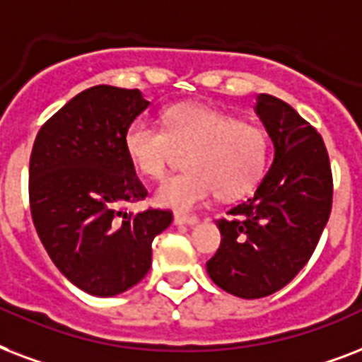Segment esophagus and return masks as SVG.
<instances>
[{"label":"esophagus","mask_w":362,"mask_h":362,"mask_svg":"<svg viewBox=\"0 0 362 362\" xmlns=\"http://www.w3.org/2000/svg\"><path fill=\"white\" fill-rule=\"evenodd\" d=\"M198 217L196 215H187V213H175L173 215V223L175 225H194Z\"/></svg>","instance_id":"obj_1"}]
</instances>
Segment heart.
<instances>
[{"instance_id": "1", "label": "heart", "mask_w": 362, "mask_h": 362, "mask_svg": "<svg viewBox=\"0 0 362 362\" xmlns=\"http://www.w3.org/2000/svg\"><path fill=\"white\" fill-rule=\"evenodd\" d=\"M189 148L185 158L189 170L168 177L156 190L160 206L187 211L213 192L221 200L247 194L264 173L268 136L260 126L240 122L202 103L166 109L164 126L136 119L124 132L126 155L145 177L160 179L177 149Z\"/></svg>"}]
</instances>
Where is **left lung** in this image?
<instances>
[{"instance_id":"1","label":"left lung","mask_w":362,"mask_h":362,"mask_svg":"<svg viewBox=\"0 0 362 362\" xmlns=\"http://www.w3.org/2000/svg\"><path fill=\"white\" fill-rule=\"evenodd\" d=\"M257 115L274 141V164L247 202L217 219L221 245L207 260L215 285L262 298L306 266L332 209V170L321 134L288 103L260 94Z\"/></svg>"}]
</instances>
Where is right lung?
<instances>
[{"label":"right lung","mask_w":362,"mask_h":362,"mask_svg":"<svg viewBox=\"0 0 362 362\" xmlns=\"http://www.w3.org/2000/svg\"><path fill=\"white\" fill-rule=\"evenodd\" d=\"M137 88L98 85L50 117L30 156V211L56 268L88 295L115 296L147 276L170 209L126 211L145 200L124 132L147 109Z\"/></svg>","instance_id":"right-lung-1"}]
</instances>
